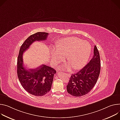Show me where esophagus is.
Wrapping results in <instances>:
<instances>
[{
	"label": "esophagus",
	"mask_w": 120,
	"mask_h": 120,
	"mask_svg": "<svg viewBox=\"0 0 120 120\" xmlns=\"http://www.w3.org/2000/svg\"><path fill=\"white\" fill-rule=\"evenodd\" d=\"M66 75H67L69 77H71V74H69V73H67V74H66Z\"/></svg>",
	"instance_id": "1"
}]
</instances>
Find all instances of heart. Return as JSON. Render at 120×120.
<instances>
[{
  "mask_svg": "<svg viewBox=\"0 0 120 120\" xmlns=\"http://www.w3.org/2000/svg\"><path fill=\"white\" fill-rule=\"evenodd\" d=\"M91 49L88 42L79 38L70 37L61 39L57 41L56 49L51 50V61L60 63L64 59L62 55L67 56V61L73 69H80L88 62Z\"/></svg>",
  "mask_w": 120,
  "mask_h": 120,
  "instance_id": "heart-1",
  "label": "heart"
}]
</instances>
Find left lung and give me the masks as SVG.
<instances>
[{
    "label": "left lung",
    "mask_w": 120,
    "mask_h": 120,
    "mask_svg": "<svg viewBox=\"0 0 120 120\" xmlns=\"http://www.w3.org/2000/svg\"><path fill=\"white\" fill-rule=\"evenodd\" d=\"M94 55L90 62L77 73L72 74L67 90L71 95L75 97L83 96L89 93L97 82L101 70L99 52L96 46Z\"/></svg>",
    "instance_id": "left-lung-1"
}]
</instances>
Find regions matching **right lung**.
Masks as SVG:
<instances>
[{"label":"right lung","mask_w":120,"mask_h":120,"mask_svg":"<svg viewBox=\"0 0 120 120\" xmlns=\"http://www.w3.org/2000/svg\"><path fill=\"white\" fill-rule=\"evenodd\" d=\"M48 34L38 32L30 36L21 45L18 57L17 74L19 81L26 91L36 96H43L50 90L56 71L44 64L33 69H25L23 54L34 42L46 40Z\"/></svg>","instance_id":"1"}]
</instances>
